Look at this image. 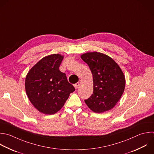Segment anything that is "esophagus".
<instances>
[{
    "instance_id": "obj_1",
    "label": "esophagus",
    "mask_w": 154,
    "mask_h": 154,
    "mask_svg": "<svg viewBox=\"0 0 154 154\" xmlns=\"http://www.w3.org/2000/svg\"><path fill=\"white\" fill-rule=\"evenodd\" d=\"M79 86V82H77V83H76V84H74V87H75V88L76 89H77Z\"/></svg>"
}]
</instances>
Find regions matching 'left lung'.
Wrapping results in <instances>:
<instances>
[{
  "instance_id": "obj_1",
  "label": "left lung",
  "mask_w": 154,
  "mask_h": 154,
  "mask_svg": "<svg viewBox=\"0 0 154 154\" xmlns=\"http://www.w3.org/2000/svg\"><path fill=\"white\" fill-rule=\"evenodd\" d=\"M89 66L93 78V92L84 100L93 111L103 112L112 109L123 93L125 78L119 65L109 57L97 52L81 55Z\"/></svg>"
}]
</instances>
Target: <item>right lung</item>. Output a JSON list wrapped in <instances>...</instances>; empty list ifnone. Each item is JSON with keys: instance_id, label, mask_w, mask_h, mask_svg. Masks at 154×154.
Returning <instances> with one entry per match:
<instances>
[{"instance_id": "obj_1", "label": "right lung", "mask_w": 154, "mask_h": 154, "mask_svg": "<svg viewBox=\"0 0 154 154\" xmlns=\"http://www.w3.org/2000/svg\"><path fill=\"white\" fill-rule=\"evenodd\" d=\"M63 56L52 54L40 60L28 72L25 89L32 104L40 112L54 114L64 106L75 88L67 81L60 66Z\"/></svg>"}]
</instances>
